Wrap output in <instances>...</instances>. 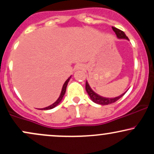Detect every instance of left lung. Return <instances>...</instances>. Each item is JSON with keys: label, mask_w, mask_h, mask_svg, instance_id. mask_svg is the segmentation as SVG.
Returning a JSON list of instances; mask_svg holds the SVG:
<instances>
[{"label": "left lung", "mask_w": 154, "mask_h": 154, "mask_svg": "<svg viewBox=\"0 0 154 154\" xmlns=\"http://www.w3.org/2000/svg\"><path fill=\"white\" fill-rule=\"evenodd\" d=\"M112 29L114 30V32H115V34L116 35V37H117L118 38L127 39V40H129L128 38L126 36V35H125V33L123 31L120 30V29H117V28L116 27H114V26H112ZM85 89H86V91H87L88 94L89 95L90 98H91V100H93V102H95V103L100 104V105H108V104L114 103V102H116V100H119L120 98H122V97L125 94V93H123V94H122L121 95H119V96L116 97V98H104V97H102L100 96V95H98V94H96V93H95V92L91 89V87H90L89 84H88L87 81H86V84H85Z\"/></svg>", "instance_id": "1"}]
</instances>
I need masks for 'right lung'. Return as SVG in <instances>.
<instances>
[{"label":"right lung","mask_w":154,"mask_h":154,"mask_svg":"<svg viewBox=\"0 0 154 154\" xmlns=\"http://www.w3.org/2000/svg\"><path fill=\"white\" fill-rule=\"evenodd\" d=\"M70 78H71V77H69V78L66 79V82H64V84H63V88H62V90H61V95H60L59 98H58L57 100H56V101L55 102V103H53L52 105L49 106H48V107L43 108V109H41L42 110H48V109H54V107H56V106H57L58 104H59V103H60V102L61 101V100H62V98H63V95H64V94H65V92H66V86H67V84H68V82H69V81Z\"/></svg>","instance_id":"obj_1"}]
</instances>
